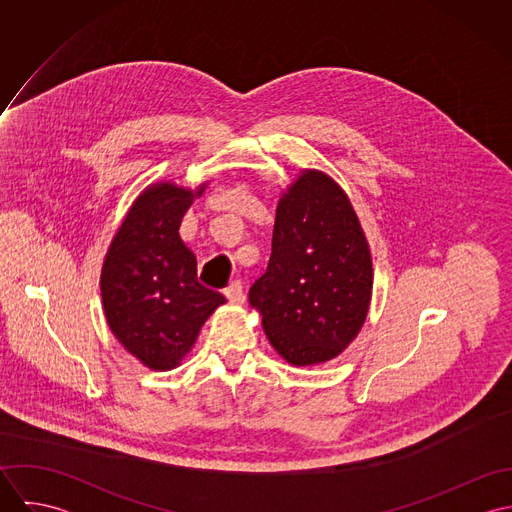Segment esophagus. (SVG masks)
<instances>
[{"mask_svg": "<svg viewBox=\"0 0 512 512\" xmlns=\"http://www.w3.org/2000/svg\"><path fill=\"white\" fill-rule=\"evenodd\" d=\"M224 295H226V299L230 301V303H242L244 299H246V295H244V286H242V282H232L226 290H224Z\"/></svg>", "mask_w": 512, "mask_h": 512, "instance_id": "1", "label": "esophagus"}]
</instances>
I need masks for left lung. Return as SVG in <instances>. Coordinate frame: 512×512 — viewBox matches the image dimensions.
Listing matches in <instances>:
<instances>
[{
	"instance_id": "obj_1",
	"label": "left lung",
	"mask_w": 512,
	"mask_h": 512,
	"mask_svg": "<svg viewBox=\"0 0 512 512\" xmlns=\"http://www.w3.org/2000/svg\"><path fill=\"white\" fill-rule=\"evenodd\" d=\"M372 295V260L347 193L305 169L282 195L272 256L250 288L272 347L293 366L335 359L359 335Z\"/></svg>"
}]
</instances>
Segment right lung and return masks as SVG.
Wrapping results in <instances>:
<instances>
[{
  "instance_id": "add662e5",
  "label": "right lung",
  "mask_w": 512,
  "mask_h": 512,
  "mask_svg": "<svg viewBox=\"0 0 512 512\" xmlns=\"http://www.w3.org/2000/svg\"><path fill=\"white\" fill-rule=\"evenodd\" d=\"M195 193L155 183L134 201L106 252L100 293L114 337L151 370H171L226 299L197 282V258L179 226Z\"/></svg>"
}]
</instances>
